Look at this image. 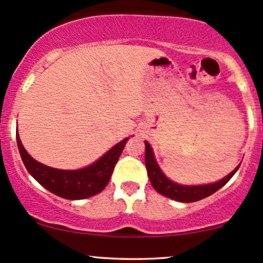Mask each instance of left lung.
Listing matches in <instances>:
<instances>
[{"instance_id":"obj_1","label":"left lung","mask_w":263,"mask_h":263,"mask_svg":"<svg viewBox=\"0 0 263 263\" xmlns=\"http://www.w3.org/2000/svg\"><path fill=\"white\" fill-rule=\"evenodd\" d=\"M144 144H146L144 162H146L147 173H148V178L152 186L159 194L173 199V200L182 201V203H193V201L201 200V199L214 194L216 190L222 188L231 179L232 176L236 173L241 164L240 163L229 176L222 178L221 180H219L216 183L205 184V185H182V184L172 182V180H170L164 176V173L161 171L159 165L157 164L152 147L149 146V143L147 141H144Z\"/></svg>"}]
</instances>
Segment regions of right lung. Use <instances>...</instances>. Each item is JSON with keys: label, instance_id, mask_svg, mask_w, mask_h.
<instances>
[{"label": "right lung", "instance_id": "right-lung-1", "mask_svg": "<svg viewBox=\"0 0 263 263\" xmlns=\"http://www.w3.org/2000/svg\"><path fill=\"white\" fill-rule=\"evenodd\" d=\"M16 140L25 167L41 185L60 198L79 200L92 197L104 190L128 138L115 144L112 148L91 165L75 171L57 170L42 164L27 153L20 140L18 131L16 132Z\"/></svg>", "mask_w": 263, "mask_h": 263}]
</instances>
